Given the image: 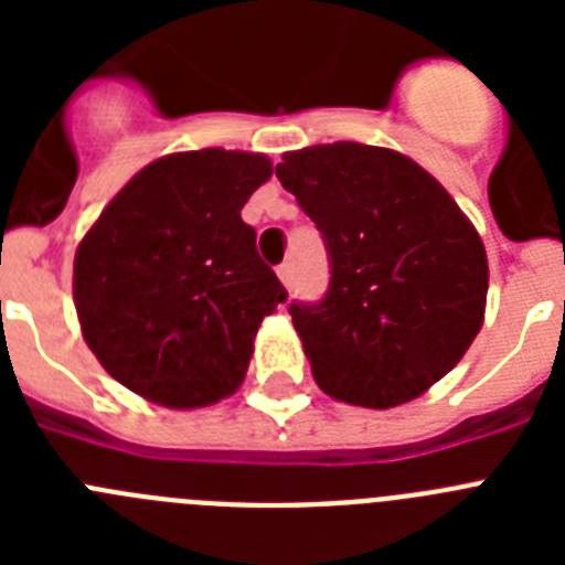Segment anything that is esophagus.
<instances>
[{"label":"esophagus","instance_id":"esophagus-1","mask_svg":"<svg viewBox=\"0 0 565 565\" xmlns=\"http://www.w3.org/2000/svg\"><path fill=\"white\" fill-rule=\"evenodd\" d=\"M277 274H279V279L286 282V286H291V282H294V266H291V263H282V266L277 268Z\"/></svg>","mask_w":565,"mask_h":565}]
</instances>
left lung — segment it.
<instances>
[{"instance_id":"8db88e82","label":"left lung","mask_w":565,"mask_h":565,"mask_svg":"<svg viewBox=\"0 0 565 565\" xmlns=\"http://www.w3.org/2000/svg\"><path fill=\"white\" fill-rule=\"evenodd\" d=\"M277 178L317 223L326 297L291 302L317 384L359 407H396L447 376L481 331L487 252L416 161L339 141L288 152Z\"/></svg>"}]
</instances>
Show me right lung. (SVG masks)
Listing matches in <instances>:
<instances>
[{
	"label": "right lung",
	"instance_id": "right-lung-1",
	"mask_svg": "<svg viewBox=\"0 0 565 565\" xmlns=\"http://www.w3.org/2000/svg\"><path fill=\"white\" fill-rule=\"evenodd\" d=\"M268 178L266 154L178 152L104 209L76 252L73 297L115 382L181 411L237 391L259 322L288 299L239 217Z\"/></svg>",
	"mask_w": 565,
	"mask_h": 565
}]
</instances>
